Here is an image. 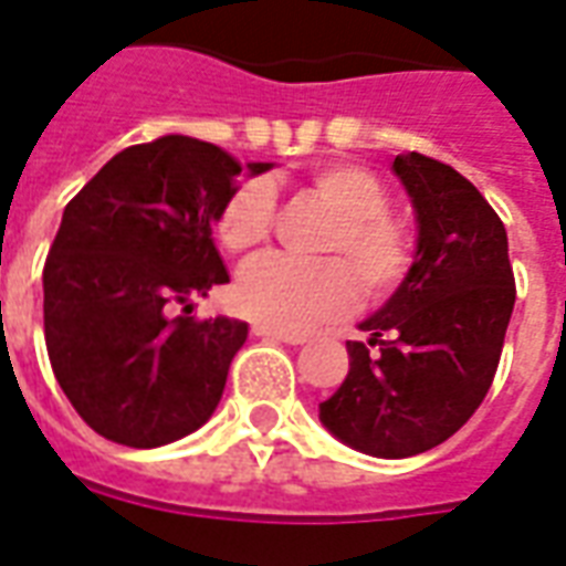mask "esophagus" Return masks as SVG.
<instances>
[{
  "label": "esophagus",
  "mask_w": 566,
  "mask_h": 566,
  "mask_svg": "<svg viewBox=\"0 0 566 566\" xmlns=\"http://www.w3.org/2000/svg\"><path fill=\"white\" fill-rule=\"evenodd\" d=\"M251 333H254L258 338L284 342V345H303V342H305V336H300V333H282V329H272V326H263V324L251 326Z\"/></svg>",
  "instance_id": "34e87169"
}]
</instances>
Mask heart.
<instances>
[{"mask_svg": "<svg viewBox=\"0 0 566 566\" xmlns=\"http://www.w3.org/2000/svg\"><path fill=\"white\" fill-rule=\"evenodd\" d=\"M308 188L336 219L324 237V251L344 258H287L266 254L249 263L237 282V303L258 324L303 333L308 326L336 317L357 303L359 274L368 296L392 291L411 266V237L389 219V195L371 170L359 165H321L312 170ZM275 221V191L266 179L242 182L221 207L219 240L237 254L261 249Z\"/></svg>", "mask_w": 566, "mask_h": 566, "instance_id": "b5f03b06", "label": "heart"}]
</instances>
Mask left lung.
<instances>
[{
    "label": "left lung",
    "mask_w": 566,
    "mask_h": 566,
    "mask_svg": "<svg viewBox=\"0 0 566 566\" xmlns=\"http://www.w3.org/2000/svg\"><path fill=\"white\" fill-rule=\"evenodd\" d=\"M417 249L396 294L347 342L350 368L321 422L357 453L408 459L471 420L495 378L516 303L504 221L468 179L420 153L396 155Z\"/></svg>",
    "instance_id": "8db88e82"
}]
</instances>
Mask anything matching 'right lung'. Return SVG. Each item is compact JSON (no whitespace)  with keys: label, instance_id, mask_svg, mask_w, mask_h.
I'll list each match as a JSON object with an SVG mask.
<instances>
[{"label":"right lung","instance_id":"1","mask_svg":"<svg viewBox=\"0 0 566 566\" xmlns=\"http://www.w3.org/2000/svg\"><path fill=\"white\" fill-rule=\"evenodd\" d=\"M270 167L165 134L113 155L62 212L44 263V338L62 392L107 441L165 447L219 408L249 324L188 312L230 282L212 224L237 177Z\"/></svg>","mask_w":566,"mask_h":566}]
</instances>
